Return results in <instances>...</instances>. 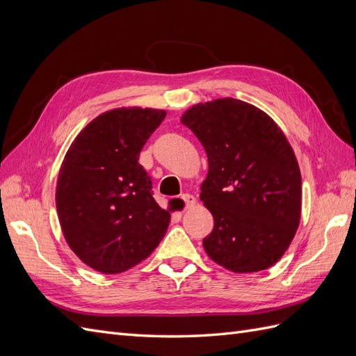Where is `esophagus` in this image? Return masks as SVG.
<instances>
[{
    "label": "esophagus",
    "mask_w": 356,
    "mask_h": 356,
    "mask_svg": "<svg viewBox=\"0 0 356 356\" xmlns=\"http://www.w3.org/2000/svg\"><path fill=\"white\" fill-rule=\"evenodd\" d=\"M181 200L184 202V209H188V208H191V207H195V203H196L195 196L188 195V193H186V195H182V196H181Z\"/></svg>",
    "instance_id": "esophagus-1"
}]
</instances>
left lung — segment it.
<instances>
[{
	"mask_svg": "<svg viewBox=\"0 0 356 356\" xmlns=\"http://www.w3.org/2000/svg\"><path fill=\"white\" fill-rule=\"evenodd\" d=\"M181 122L208 156L200 200L213 230L204 251L234 273L266 270L286 251L301 213L300 168L284 132L266 113L233 98L191 106Z\"/></svg>",
	"mask_w": 356,
	"mask_h": 356,
	"instance_id": "obj_1",
	"label": "left lung"
}]
</instances>
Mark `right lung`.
I'll return each mask as SVG.
<instances>
[{
  "mask_svg": "<svg viewBox=\"0 0 356 356\" xmlns=\"http://www.w3.org/2000/svg\"><path fill=\"white\" fill-rule=\"evenodd\" d=\"M166 113L118 108L104 113L74 139L60 166L56 208L63 236L83 263L122 273L152 254L170 213L153 197L139 153Z\"/></svg>",
  "mask_w": 356,
  "mask_h": 356,
  "instance_id": "add662e5",
  "label": "right lung"
}]
</instances>
